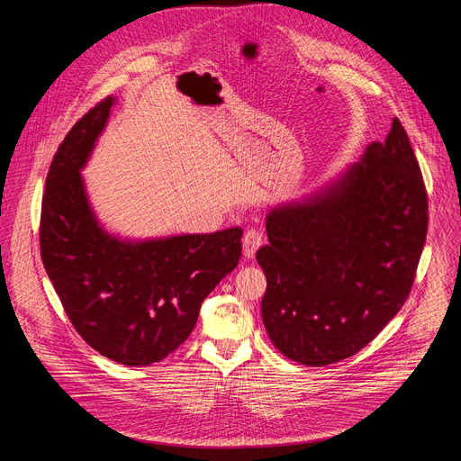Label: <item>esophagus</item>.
<instances>
[{"label": "esophagus", "mask_w": 461, "mask_h": 461, "mask_svg": "<svg viewBox=\"0 0 461 461\" xmlns=\"http://www.w3.org/2000/svg\"><path fill=\"white\" fill-rule=\"evenodd\" d=\"M262 244V233L258 230H248L244 233V239H242V255L244 258L251 260L257 253V249L260 248Z\"/></svg>", "instance_id": "1"}]
</instances>
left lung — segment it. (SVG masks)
Instances as JSON below:
<instances>
[{"mask_svg":"<svg viewBox=\"0 0 461 461\" xmlns=\"http://www.w3.org/2000/svg\"><path fill=\"white\" fill-rule=\"evenodd\" d=\"M427 222L425 184L398 118L326 185L272 208L257 262L268 281L262 321L279 352L324 366L365 348L409 297Z\"/></svg>","mask_w":461,"mask_h":461,"instance_id":"8db88e82","label":"left lung"}]
</instances>
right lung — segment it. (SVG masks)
Masks as SVG:
<instances>
[{"instance_id": "right-lung-1", "label": "right lung", "mask_w": 461, "mask_h": 461, "mask_svg": "<svg viewBox=\"0 0 461 461\" xmlns=\"http://www.w3.org/2000/svg\"><path fill=\"white\" fill-rule=\"evenodd\" d=\"M114 96L75 123L45 180L40 248L45 272L84 341L127 366H149L193 332L203 301L239 265L240 228L129 239L107 231L82 169Z\"/></svg>"}]
</instances>
